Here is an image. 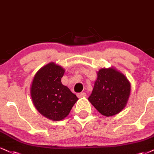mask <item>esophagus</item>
<instances>
[{"instance_id":"1","label":"esophagus","mask_w":154,"mask_h":154,"mask_svg":"<svg viewBox=\"0 0 154 154\" xmlns=\"http://www.w3.org/2000/svg\"><path fill=\"white\" fill-rule=\"evenodd\" d=\"M78 97L79 98H83V97H86V94L84 92H82V93H79V94H77Z\"/></svg>"}]
</instances>
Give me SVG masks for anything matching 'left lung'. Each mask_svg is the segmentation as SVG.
<instances>
[{
    "label": "left lung",
    "instance_id": "8db88e82",
    "mask_svg": "<svg viewBox=\"0 0 154 154\" xmlns=\"http://www.w3.org/2000/svg\"><path fill=\"white\" fill-rule=\"evenodd\" d=\"M130 92V83L123 73L113 68H101L88 100L102 115L112 116L124 109Z\"/></svg>",
    "mask_w": 154,
    "mask_h": 154
}]
</instances>
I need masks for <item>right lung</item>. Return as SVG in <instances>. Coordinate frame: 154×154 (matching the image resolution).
<instances>
[{
    "mask_svg": "<svg viewBox=\"0 0 154 154\" xmlns=\"http://www.w3.org/2000/svg\"><path fill=\"white\" fill-rule=\"evenodd\" d=\"M65 70L54 63L41 68L31 87L33 103L41 114L52 121L63 120L79 98L61 83Z\"/></svg>",
    "mask_w": 154,
    "mask_h": 154,
    "instance_id": "add662e5",
    "label": "right lung"
}]
</instances>
